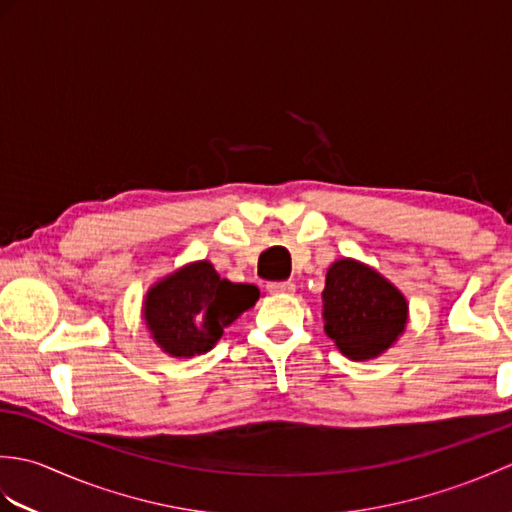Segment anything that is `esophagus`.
I'll list each match as a JSON object with an SVG mask.
<instances>
[{"instance_id":"esophagus-1","label":"esophagus","mask_w":512,"mask_h":512,"mask_svg":"<svg viewBox=\"0 0 512 512\" xmlns=\"http://www.w3.org/2000/svg\"><path fill=\"white\" fill-rule=\"evenodd\" d=\"M268 292H273V295H292L295 284L292 281H273V284H268Z\"/></svg>"}]
</instances>
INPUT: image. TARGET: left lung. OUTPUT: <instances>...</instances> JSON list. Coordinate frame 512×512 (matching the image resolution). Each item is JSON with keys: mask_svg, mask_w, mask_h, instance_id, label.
I'll list each match as a JSON object with an SVG mask.
<instances>
[{"mask_svg": "<svg viewBox=\"0 0 512 512\" xmlns=\"http://www.w3.org/2000/svg\"><path fill=\"white\" fill-rule=\"evenodd\" d=\"M321 299L323 330L352 361L385 354L407 330V297L358 259H336L325 275Z\"/></svg>", "mask_w": 512, "mask_h": 512, "instance_id": "8db88e82", "label": "left lung"}]
</instances>
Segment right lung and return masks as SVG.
Segmentation results:
<instances>
[{"label":"right lung","instance_id":"obj_1","mask_svg":"<svg viewBox=\"0 0 512 512\" xmlns=\"http://www.w3.org/2000/svg\"><path fill=\"white\" fill-rule=\"evenodd\" d=\"M257 299V286L233 284L220 277L209 259H200L173 270L147 290L143 323L162 352L191 358L213 350L228 325Z\"/></svg>","mask_w":512,"mask_h":512}]
</instances>
